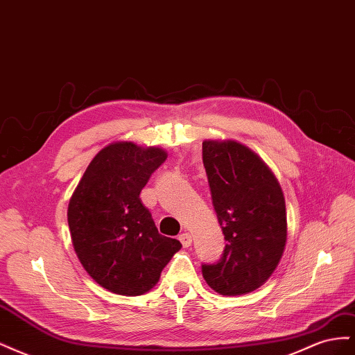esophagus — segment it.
<instances>
[{"mask_svg":"<svg viewBox=\"0 0 355 355\" xmlns=\"http://www.w3.org/2000/svg\"><path fill=\"white\" fill-rule=\"evenodd\" d=\"M179 241L182 243V245H184V247H189V245H191V243H192L191 234H188V232L180 234V235H179Z\"/></svg>","mask_w":355,"mask_h":355,"instance_id":"1","label":"esophagus"}]
</instances>
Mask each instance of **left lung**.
<instances>
[{"instance_id":"8db88e82","label":"left lung","mask_w":355,"mask_h":355,"mask_svg":"<svg viewBox=\"0 0 355 355\" xmlns=\"http://www.w3.org/2000/svg\"><path fill=\"white\" fill-rule=\"evenodd\" d=\"M202 164L227 245L218 262L201 265V272L214 292L245 295L271 277L283 256V191L263 161L237 142L204 141Z\"/></svg>"}]
</instances>
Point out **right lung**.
Wrapping results in <instances>:
<instances>
[{
  "label": "right lung",
  "instance_id": "add662e5",
  "mask_svg": "<svg viewBox=\"0 0 355 355\" xmlns=\"http://www.w3.org/2000/svg\"><path fill=\"white\" fill-rule=\"evenodd\" d=\"M166 158L159 148L111 144L92 159L71 197L68 223L75 253L110 292L144 295L182 247L158 232L139 198Z\"/></svg>",
  "mask_w": 355,
  "mask_h": 355
}]
</instances>
